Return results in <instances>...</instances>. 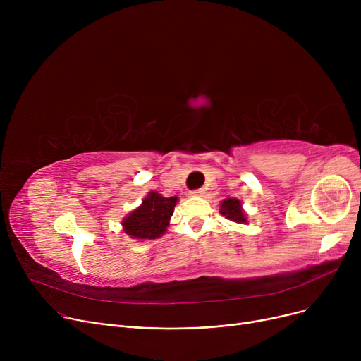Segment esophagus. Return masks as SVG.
Listing matches in <instances>:
<instances>
[{
  "label": "esophagus",
  "instance_id": "34e87169",
  "mask_svg": "<svg viewBox=\"0 0 361 361\" xmlns=\"http://www.w3.org/2000/svg\"><path fill=\"white\" fill-rule=\"evenodd\" d=\"M192 196H195V197H203V196H204V190H203V188H199V190L192 192Z\"/></svg>",
  "mask_w": 361,
  "mask_h": 361
}]
</instances>
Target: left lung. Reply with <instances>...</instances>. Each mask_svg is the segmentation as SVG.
<instances>
[{
	"label": "left lung",
	"instance_id": "left-lung-1",
	"mask_svg": "<svg viewBox=\"0 0 361 361\" xmlns=\"http://www.w3.org/2000/svg\"><path fill=\"white\" fill-rule=\"evenodd\" d=\"M219 214L235 224H247V214L243 209V202L235 197L222 200L219 206Z\"/></svg>",
	"mask_w": 361,
	"mask_h": 361
}]
</instances>
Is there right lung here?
<instances>
[{
	"instance_id": "obj_1",
	"label": "right lung",
	"mask_w": 361,
	"mask_h": 361,
	"mask_svg": "<svg viewBox=\"0 0 361 361\" xmlns=\"http://www.w3.org/2000/svg\"><path fill=\"white\" fill-rule=\"evenodd\" d=\"M177 202V196L164 197L158 192H149L142 200V204L121 221L123 231L128 237L140 241L162 237L174 214Z\"/></svg>"
}]
</instances>
